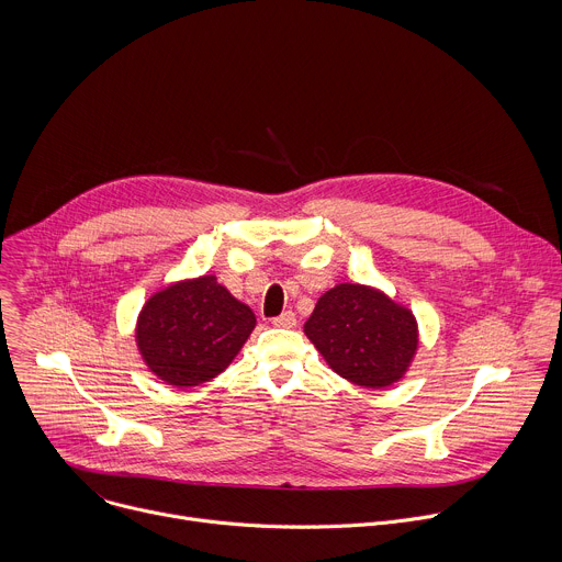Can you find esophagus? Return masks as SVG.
I'll return each mask as SVG.
<instances>
[{
	"mask_svg": "<svg viewBox=\"0 0 562 562\" xmlns=\"http://www.w3.org/2000/svg\"><path fill=\"white\" fill-rule=\"evenodd\" d=\"M273 325H276V327H284V329H291V327H295V325H297L295 313H293V311H284L282 315H278V317L273 319Z\"/></svg>",
	"mask_w": 562,
	"mask_h": 562,
	"instance_id": "esophagus-1",
	"label": "esophagus"
}]
</instances>
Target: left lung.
Here are the masks:
<instances>
[{
	"mask_svg": "<svg viewBox=\"0 0 562 562\" xmlns=\"http://www.w3.org/2000/svg\"><path fill=\"white\" fill-rule=\"evenodd\" d=\"M304 334L338 375L367 389L403 380L420 345L409 306L375 286L349 282L319 295Z\"/></svg>",
	"mask_w": 562,
	"mask_h": 562,
	"instance_id": "obj_1",
	"label": "left lung"
}]
</instances>
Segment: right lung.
<instances>
[{
	"label": "right lung",
	"mask_w": 562,
	"mask_h": 562,
	"mask_svg": "<svg viewBox=\"0 0 562 562\" xmlns=\"http://www.w3.org/2000/svg\"><path fill=\"white\" fill-rule=\"evenodd\" d=\"M256 329V313L215 276L155 291L135 323L139 358L162 382L189 389L220 375Z\"/></svg>",
	"instance_id": "add662e5"
}]
</instances>
